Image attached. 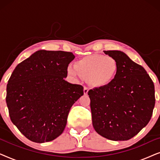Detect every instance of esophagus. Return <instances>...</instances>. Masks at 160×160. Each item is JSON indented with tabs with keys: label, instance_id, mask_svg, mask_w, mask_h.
Instances as JSON below:
<instances>
[{
	"label": "esophagus",
	"instance_id": "1",
	"mask_svg": "<svg viewBox=\"0 0 160 160\" xmlns=\"http://www.w3.org/2000/svg\"><path fill=\"white\" fill-rule=\"evenodd\" d=\"M88 91H89V89L87 88V87H84V95H87V93H88Z\"/></svg>",
	"mask_w": 160,
	"mask_h": 160
}]
</instances>
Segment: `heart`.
<instances>
[{
    "label": "heart",
    "mask_w": 160,
    "mask_h": 160,
    "mask_svg": "<svg viewBox=\"0 0 160 160\" xmlns=\"http://www.w3.org/2000/svg\"><path fill=\"white\" fill-rule=\"evenodd\" d=\"M117 60L111 56L91 54L76 61L74 66L68 67V73L73 77H81L95 87L111 84L117 73Z\"/></svg>",
    "instance_id": "obj_1"
}]
</instances>
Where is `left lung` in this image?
I'll return each instance as SVG.
<instances>
[{
    "mask_svg": "<svg viewBox=\"0 0 160 160\" xmlns=\"http://www.w3.org/2000/svg\"><path fill=\"white\" fill-rule=\"evenodd\" d=\"M103 52L117 60L118 70L111 84L88 92L92 124L107 139L128 141L152 118L154 85L146 70L123 52Z\"/></svg>",
    "mask_w": 160,
    "mask_h": 160,
    "instance_id": "left-lung-1",
    "label": "left lung"
}]
</instances>
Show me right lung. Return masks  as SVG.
Masks as SVG:
<instances>
[{
    "mask_svg": "<svg viewBox=\"0 0 160 160\" xmlns=\"http://www.w3.org/2000/svg\"><path fill=\"white\" fill-rule=\"evenodd\" d=\"M72 52L39 50L17 65L6 87L12 123L36 143L53 141L66 126L70 109L84 95V87L67 77Z\"/></svg>",
    "mask_w": 160,
    "mask_h": 160,
    "instance_id": "obj_1",
    "label": "right lung"
}]
</instances>
